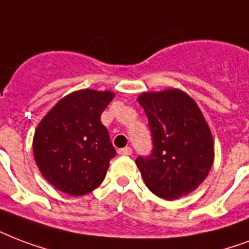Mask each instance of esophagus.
I'll return each mask as SVG.
<instances>
[{"instance_id":"34e87169","label":"esophagus","mask_w":249,"mask_h":249,"mask_svg":"<svg viewBox=\"0 0 249 249\" xmlns=\"http://www.w3.org/2000/svg\"><path fill=\"white\" fill-rule=\"evenodd\" d=\"M119 154H121V155H132V149H130L129 146H126V147H124V149L119 150Z\"/></svg>"}]
</instances>
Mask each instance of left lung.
I'll return each mask as SVG.
<instances>
[{
  "mask_svg": "<svg viewBox=\"0 0 249 249\" xmlns=\"http://www.w3.org/2000/svg\"><path fill=\"white\" fill-rule=\"evenodd\" d=\"M149 119L153 153L137 158L146 187L164 200H176L204 183L214 162V140L204 113L185 91L167 87L138 95Z\"/></svg>",
  "mask_w": 249,
  "mask_h": 249,
  "instance_id": "8db88e82",
  "label": "left lung"
}]
</instances>
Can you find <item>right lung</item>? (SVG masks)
<instances>
[{
	"mask_svg": "<svg viewBox=\"0 0 249 249\" xmlns=\"http://www.w3.org/2000/svg\"><path fill=\"white\" fill-rule=\"evenodd\" d=\"M115 98L111 90L82 89L53 106L35 129L36 166L53 187L83 196L102 184L115 155L100 115Z\"/></svg>",
	"mask_w": 249,
	"mask_h": 249,
	"instance_id": "1",
	"label": "right lung"
}]
</instances>
